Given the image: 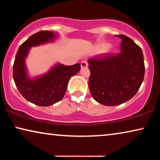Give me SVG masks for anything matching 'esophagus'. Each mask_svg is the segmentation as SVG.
I'll return each mask as SVG.
<instances>
[{"mask_svg": "<svg viewBox=\"0 0 160 160\" xmlns=\"http://www.w3.org/2000/svg\"><path fill=\"white\" fill-rule=\"evenodd\" d=\"M87 66H88V64H87L86 61H82V62H81V68H87Z\"/></svg>", "mask_w": 160, "mask_h": 160, "instance_id": "34e87169", "label": "esophagus"}]
</instances>
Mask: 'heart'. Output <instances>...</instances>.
Returning a JSON list of instances; mask_svg holds the SVG:
<instances>
[{
    "label": "heart",
    "mask_w": 160,
    "mask_h": 160,
    "mask_svg": "<svg viewBox=\"0 0 160 160\" xmlns=\"http://www.w3.org/2000/svg\"><path fill=\"white\" fill-rule=\"evenodd\" d=\"M109 47H110V44L108 43H100L96 46L95 51L97 52H102L108 49Z\"/></svg>",
    "instance_id": "obj_1"
}]
</instances>
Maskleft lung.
Here are the masks:
<instances>
[{
  "mask_svg": "<svg viewBox=\"0 0 160 160\" xmlns=\"http://www.w3.org/2000/svg\"><path fill=\"white\" fill-rule=\"evenodd\" d=\"M119 37L122 39L119 54L88 60L91 95L98 102L107 106L130 100L138 91L145 74L141 47L128 36Z\"/></svg>",
  "mask_w": 160,
  "mask_h": 160,
  "instance_id": "left-lung-1",
  "label": "left lung"
}]
</instances>
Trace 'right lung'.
Masks as SVG:
<instances>
[{
	"mask_svg": "<svg viewBox=\"0 0 160 160\" xmlns=\"http://www.w3.org/2000/svg\"><path fill=\"white\" fill-rule=\"evenodd\" d=\"M58 32L43 30L30 36L19 47L13 66V78L22 95L28 101L39 106H49L60 101L66 92L71 76L81 69V64L65 65L57 62L46 73L31 77L26 59L32 47L53 43Z\"/></svg>",
	"mask_w": 160,
	"mask_h": 160,
	"instance_id": "obj_1",
	"label": "right lung"
}]
</instances>
